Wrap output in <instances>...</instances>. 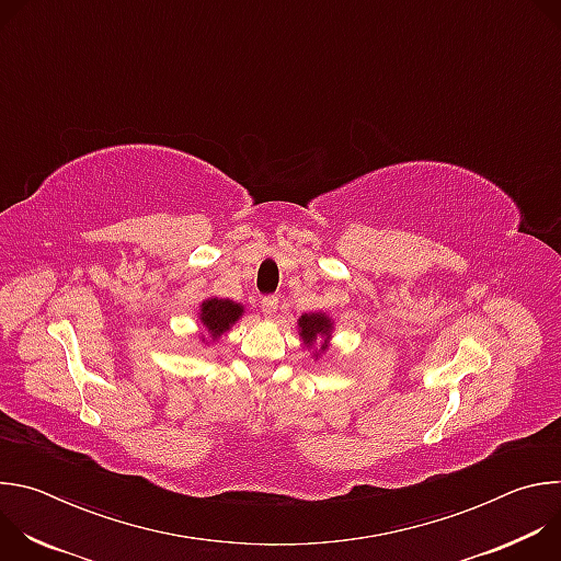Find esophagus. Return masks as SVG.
Here are the masks:
<instances>
[{"mask_svg":"<svg viewBox=\"0 0 561 561\" xmlns=\"http://www.w3.org/2000/svg\"><path fill=\"white\" fill-rule=\"evenodd\" d=\"M277 308H279V297H277V295H266V297H262V312H264L266 317H273V314L277 312Z\"/></svg>","mask_w":561,"mask_h":561,"instance_id":"obj_1","label":"esophagus"}]
</instances>
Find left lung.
I'll return each mask as SVG.
<instances>
[{
    "label": "left lung",
    "mask_w": 561,
    "mask_h": 561,
    "mask_svg": "<svg viewBox=\"0 0 561 561\" xmlns=\"http://www.w3.org/2000/svg\"><path fill=\"white\" fill-rule=\"evenodd\" d=\"M331 319L322 312H312V314H301L299 317V335L306 344H312L319 335L331 337ZM327 346H322L324 351Z\"/></svg>",
    "instance_id": "8db88e82"
}]
</instances>
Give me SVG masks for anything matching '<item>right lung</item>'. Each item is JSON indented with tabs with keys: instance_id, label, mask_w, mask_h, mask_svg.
Here are the masks:
<instances>
[{
	"instance_id": "right-lung-1",
	"label": "right lung",
	"mask_w": 561,
	"mask_h": 561,
	"mask_svg": "<svg viewBox=\"0 0 561 561\" xmlns=\"http://www.w3.org/2000/svg\"><path fill=\"white\" fill-rule=\"evenodd\" d=\"M242 312L244 310L239 304H234L230 299L213 297V299H206L202 304L199 319H202V324L206 327V331L213 335V340H217L224 331H228L237 322L239 314H242Z\"/></svg>"
}]
</instances>
